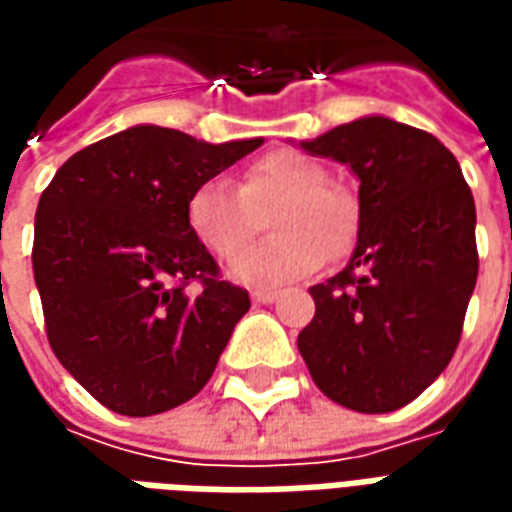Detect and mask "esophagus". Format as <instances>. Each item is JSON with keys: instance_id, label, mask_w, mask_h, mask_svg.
Segmentation results:
<instances>
[{"instance_id": "esophagus-1", "label": "esophagus", "mask_w": 512, "mask_h": 512, "mask_svg": "<svg viewBox=\"0 0 512 512\" xmlns=\"http://www.w3.org/2000/svg\"><path fill=\"white\" fill-rule=\"evenodd\" d=\"M279 299V290H252V301H257V304H271V301Z\"/></svg>"}]
</instances>
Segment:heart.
Here are the masks:
<instances>
[{
  "mask_svg": "<svg viewBox=\"0 0 512 512\" xmlns=\"http://www.w3.org/2000/svg\"><path fill=\"white\" fill-rule=\"evenodd\" d=\"M274 201L269 226L278 235L245 250L259 226L256 213ZM186 227L222 260L245 250L230 263L233 279L279 285L348 255L359 235V205L351 191L329 183V169L318 158L277 147L249 161L238 186L224 178L197 183L186 197Z\"/></svg>",
  "mask_w": 512,
  "mask_h": 512,
  "instance_id": "b5f03b06",
  "label": "heart"
}]
</instances>
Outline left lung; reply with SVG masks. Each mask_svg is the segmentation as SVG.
I'll use <instances>...</instances> for the list:
<instances>
[{"label":"left lung","mask_w":512,"mask_h":512,"mask_svg":"<svg viewBox=\"0 0 512 512\" xmlns=\"http://www.w3.org/2000/svg\"><path fill=\"white\" fill-rule=\"evenodd\" d=\"M359 178L351 263L310 288L299 351L323 395L362 414L408 406L450 365L477 282L474 197L428 131L362 117L301 142Z\"/></svg>","instance_id":"obj_1"}]
</instances>
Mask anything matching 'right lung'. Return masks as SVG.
<instances>
[{
  "mask_svg": "<svg viewBox=\"0 0 512 512\" xmlns=\"http://www.w3.org/2000/svg\"><path fill=\"white\" fill-rule=\"evenodd\" d=\"M260 145L134 126L73 153L40 194L32 271L46 337L101 406L153 417L213 376L249 293L189 233L186 197Z\"/></svg>",
  "mask_w": 512,
  "mask_h": 512,
  "instance_id": "right-lung-1",
  "label": "right lung"
}]
</instances>
